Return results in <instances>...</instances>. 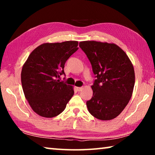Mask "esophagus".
Returning a JSON list of instances; mask_svg holds the SVG:
<instances>
[{"label": "esophagus", "mask_w": 155, "mask_h": 155, "mask_svg": "<svg viewBox=\"0 0 155 155\" xmlns=\"http://www.w3.org/2000/svg\"><path fill=\"white\" fill-rule=\"evenodd\" d=\"M76 89H77V90L78 91H81V90H83V87H76Z\"/></svg>", "instance_id": "34e87169"}]
</instances>
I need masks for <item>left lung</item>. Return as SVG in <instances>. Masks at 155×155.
<instances>
[{"mask_svg":"<svg viewBox=\"0 0 155 155\" xmlns=\"http://www.w3.org/2000/svg\"><path fill=\"white\" fill-rule=\"evenodd\" d=\"M79 46L90 60L96 77L91 86L92 98L86 103L88 111L98 120L114 119L132 96L135 81L132 63L114 43L83 41Z\"/></svg>","mask_w":155,"mask_h":155,"instance_id":"left-lung-1","label":"left lung"}]
</instances>
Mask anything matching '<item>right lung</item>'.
Wrapping results in <instances>:
<instances>
[{"label":"right lung","mask_w":155,"mask_h":155,"mask_svg":"<svg viewBox=\"0 0 155 155\" xmlns=\"http://www.w3.org/2000/svg\"><path fill=\"white\" fill-rule=\"evenodd\" d=\"M77 41L44 43L37 47L23 65L21 82L26 99L37 114L53 117L64 111L74 95L73 86L60 82L65 61L77 51Z\"/></svg>","instance_id":"right-lung-1"}]
</instances>
